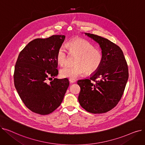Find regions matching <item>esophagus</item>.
I'll return each mask as SVG.
<instances>
[{"label":"esophagus","instance_id":"esophagus-1","mask_svg":"<svg viewBox=\"0 0 145 145\" xmlns=\"http://www.w3.org/2000/svg\"><path fill=\"white\" fill-rule=\"evenodd\" d=\"M69 82H70V83H73L76 82V80L75 79H69Z\"/></svg>","mask_w":145,"mask_h":145}]
</instances>
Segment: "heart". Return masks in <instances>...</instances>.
<instances>
[{
    "instance_id": "1",
    "label": "heart",
    "mask_w": 145,
    "mask_h": 145,
    "mask_svg": "<svg viewBox=\"0 0 145 145\" xmlns=\"http://www.w3.org/2000/svg\"><path fill=\"white\" fill-rule=\"evenodd\" d=\"M68 49L71 55H78L75 66H65L60 70L63 78L74 79L85 72L87 75L95 74L101 67L104 56L101 50L95 48L94 46L82 38H75L68 43ZM68 53L63 45L57 49L56 59L57 63L63 66L66 64Z\"/></svg>"
}]
</instances>
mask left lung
Masks as SVG:
<instances>
[{
  "label": "left lung",
  "mask_w": 145,
  "mask_h": 145,
  "mask_svg": "<svg viewBox=\"0 0 145 145\" xmlns=\"http://www.w3.org/2000/svg\"><path fill=\"white\" fill-rule=\"evenodd\" d=\"M100 44L104 59L101 67L89 79L79 80L78 101L92 113H103L114 108L123 94L129 78L128 66L120 48L104 37L85 33Z\"/></svg>",
  "instance_id": "obj_1"
}]
</instances>
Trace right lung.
<instances>
[{
  "label": "right lung",
  "mask_w": 145,
  "mask_h": 145,
  "mask_svg": "<svg viewBox=\"0 0 145 145\" xmlns=\"http://www.w3.org/2000/svg\"><path fill=\"white\" fill-rule=\"evenodd\" d=\"M65 38L64 35H53L35 39L18 56L13 74L14 86L22 102L34 113L46 115L55 110L69 85L66 78H55L58 74L56 52Z\"/></svg>",
  "instance_id": "1"
}]
</instances>
